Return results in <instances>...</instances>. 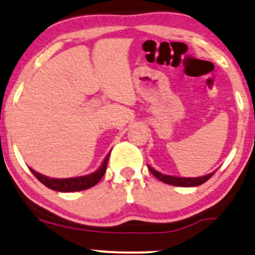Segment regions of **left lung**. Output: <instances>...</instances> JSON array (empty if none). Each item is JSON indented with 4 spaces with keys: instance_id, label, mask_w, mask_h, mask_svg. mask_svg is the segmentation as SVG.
I'll return each mask as SVG.
<instances>
[{
    "instance_id": "left-lung-1",
    "label": "left lung",
    "mask_w": 255,
    "mask_h": 255,
    "mask_svg": "<svg viewBox=\"0 0 255 255\" xmlns=\"http://www.w3.org/2000/svg\"><path fill=\"white\" fill-rule=\"evenodd\" d=\"M147 168L151 171V174L155 176L156 178H158L159 181L171 185H177V187H196V185L203 184L204 182L208 181L209 178L214 175V172H212V174L201 176V177H176V176L163 175L161 172L156 171L155 169L150 168V166H147Z\"/></svg>"
}]
</instances>
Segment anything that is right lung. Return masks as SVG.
<instances>
[{"label": "right lung", "instance_id": "add662e5", "mask_svg": "<svg viewBox=\"0 0 255 255\" xmlns=\"http://www.w3.org/2000/svg\"><path fill=\"white\" fill-rule=\"evenodd\" d=\"M108 155L104 159L102 165L98 170H96L92 174L86 175V176H79V177H72V178H52L47 177L36 172L33 169H30V171L33 172V175L39 180L41 183L45 184L47 188L52 190L56 191H62V193H68V191H80L89 189L91 187H94L98 182L102 180V177L106 171V165H108L109 161Z\"/></svg>", "mask_w": 255, "mask_h": 255}]
</instances>
